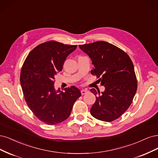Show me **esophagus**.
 Listing matches in <instances>:
<instances>
[{
    "label": "esophagus",
    "instance_id": "esophagus-1",
    "mask_svg": "<svg viewBox=\"0 0 158 158\" xmlns=\"http://www.w3.org/2000/svg\"><path fill=\"white\" fill-rule=\"evenodd\" d=\"M89 92V90L87 89H82L81 90V94L83 95V94H85Z\"/></svg>",
    "mask_w": 158,
    "mask_h": 158
}]
</instances>
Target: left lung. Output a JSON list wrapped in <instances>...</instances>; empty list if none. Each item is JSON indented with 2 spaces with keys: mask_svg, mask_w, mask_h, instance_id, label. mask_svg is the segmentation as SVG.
<instances>
[{
  "mask_svg": "<svg viewBox=\"0 0 158 158\" xmlns=\"http://www.w3.org/2000/svg\"><path fill=\"white\" fill-rule=\"evenodd\" d=\"M79 47L92 60L94 68L91 74L100 78L105 87L101 93L90 89L96 96L91 115L106 122L117 119L129 108L136 92L133 62L123 50L108 42L100 40Z\"/></svg>",
  "mask_w": 158,
  "mask_h": 158,
  "instance_id": "1",
  "label": "left lung"
}]
</instances>
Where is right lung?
<instances>
[{
    "instance_id": "1",
    "label": "right lung",
    "mask_w": 158,
    "mask_h": 158,
    "mask_svg": "<svg viewBox=\"0 0 158 158\" xmlns=\"http://www.w3.org/2000/svg\"><path fill=\"white\" fill-rule=\"evenodd\" d=\"M77 45L50 40L39 44L28 54L20 73L25 100L29 109L43 123L53 125L67 119L81 96L75 86L54 88L55 76L61 72L68 56Z\"/></svg>"
}]
</instances>
